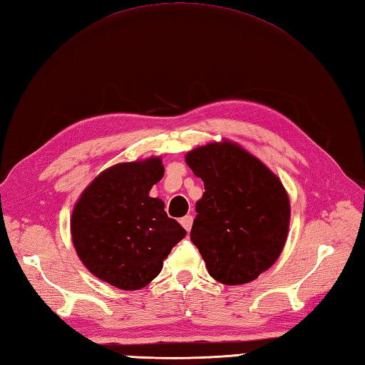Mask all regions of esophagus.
<instances>
[{
  "mask_svg": "<svg viewBox=\"0 0 365 365\" xmlns=\"http://www.w3.org/2000/svg\"><path fill=\"white\" fill-rule=\"evenodd\" d=\"M192 223H193V217L192 215H185V217H182L181 218V225H182V228L185 230V231H190V228H192Z\"/></svg>",
  "mask_w": 365,
  "mask_h": 365,
  "instance_id": "1",
  "label": "esophagus"
}]
</instances>
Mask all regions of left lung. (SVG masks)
Instances as JSON below:
<instances>
[{
  "label": "left lung",
  "mask_w": 365,
  "mask_h": 365,
  "mask_svg": "<svg viewBox=\"0 0 365 365\" xmlns=\"http://www.w3.org/2000/svg\"><path fill=\"white\" fill-rule=\"evenodd\" d=\"M205 182L190 239L214 279L245 284L284 248L290 206L277 175L236 143H209L185 156Z\"/></svg>",
  "instance_id": "1"
}]
</instances>
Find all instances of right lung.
<instances>
[{
    "label": "right lung",
    "instance_id": "obj_1",
    "mask_svg": "<svg viewBox=\"0 0 365 365\" xmlns=\"http://www.w3.org/2000/svg\"><path fill=\"white\" fill-rule=\"evenodd\" d=\"M164 176L159 158L108 168L83 192L71 215L81 261L96 278L123 290L155 279L162 261L185 236L150 190Z\"/></svg>",
    "mask_w": 365,
    "mask_h": 365
}]
</instances>
